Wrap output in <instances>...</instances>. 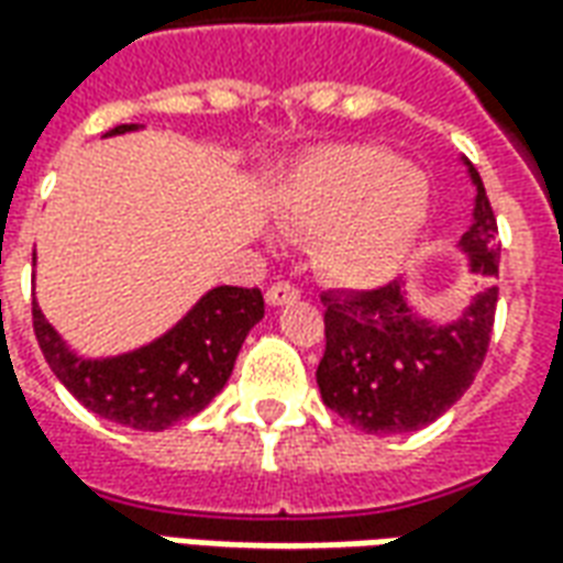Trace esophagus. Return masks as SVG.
<instances>
[{"label":"esophagus","mask_w":563,"mask_h":563,"mask_svg":"<svg viewBox=\"0 0 563 563\" xmlns=\"http://www.w3.org/2000/svg\"><path fill=\"white\" fill-rule=\"evenodd\" d=\"M298 286H292V283H274V286H268V292H265V298H268V305L271 307H283V305H289V301H295L298 298Z\"/></svg>","instance_id":"esophagus-1"}]
</instances>
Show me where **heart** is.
<instances>
[{
	"label": "heart",
	"mask_w": 563,
	"mask_h": 563,
	"mask_svg": "<svg viewBox=\"0 0 563 563\" xmlns=\"http://www.w3.org/2000/svg\"><path fill=\"white\" fill-rule=\"evenodd\" d=\"M277 208L292 232L319 234V268L331 280L371 289L413 256L431 213V186L389 150L331 144L295 165Z\"/></svg>",
	"instance_id": "1"
}]
</instances>
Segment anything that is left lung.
Returning a JSON list of instances; mask_svg holds the SVG:
<instances>
[{
    "instance_id": "1",
    "label": "left lung",
    "mask_w": 563,
    "mask_h": 563,
    "mask_svg": "<svg viewBox=\"0 0 563 563\" xmlns=\"http://www.w3.org/2000/svg\"><path fill=\"white\" fill-rule=\"evenodd\" d=\"M464 162L473 220L461 234L467 268L483 280L449 322L419 317L404 283L371 292H325V355L317 367L322 401L365 434H407L431 424L471 389L488 353L497 307V220L479 172Z\"/></svg>"
}]
</instances>
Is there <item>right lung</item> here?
I'll return each instance as SVG.
<instances>
[{"label":"right lung","mask_w":563,"mask_h":563,"mask_svg":"<svg viewBox=\"0 0 563 563\" xmlns=\"http://www.w3.org/2000/svg\"><path fill=\"white\" fill-rule=\"evenodd\" d=\"M135 129V123L117 126L104 139ZM262 317L265 298L258 289L217 286L156 341L129 353L87 358L59 338L42 307H32L35 338L56 379L87 410L135 431H165L201 413L229 383L234 358Z\"/></svg>","instance_id":"add662e5"}]
</instances>
